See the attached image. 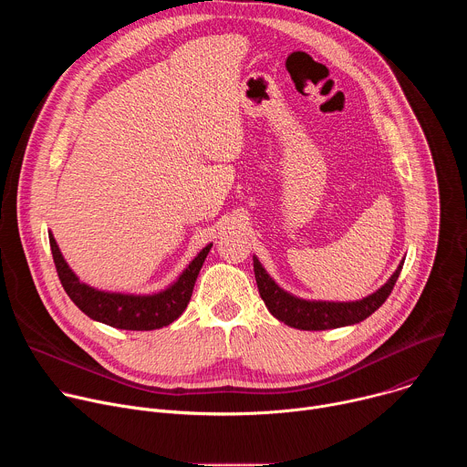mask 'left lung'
Listing matches in <instances>:
<instances>
[{"instance_id":"obj_1","label":"left lung","mask_w":467,"mask_h":467,"mask_svg":"<svg viewBox=\"0 0 467 467\" xmlns=\"http://www.w3.org/2000/svg\"><path fill=\"white\" fill-rule=\"evenodd\" d=\"M253 268L254 279L260 292L262 301L268 306L272 316L279 321L301 328V330H325V328H338L353 323H360L369 317L391 294L399 274L403 270V262L399 264L395 274L389 281L379 288L375 294L353 301V303H328V301H305L299 297L290 296L283 288L275 285V281L265 274L262 264L256 256H253Z\"/></svg>"}]
</instances>
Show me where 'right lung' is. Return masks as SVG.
I'll list each match as a JSON object with an SVG mask.
<instances>
[{"mask_svg": "<svg viewBox=\"0 0 467 467\" xmlns=\"http://www.w3.org/2000/svg\"><path fill=\"white\" fill-rule=\"evenodd\" d=\"M49 245L60 285L68 297L79 306V310L96 321L123 330H153L175 321L184 312L199 270H202L213 247V244H209L203 247V251H199L181 277L164 292L153 296H129L101 292L81 283L62 258L53 234H49Z\"/></svg>", "mask_w": 467, "mask_h": 467, "instance_id": "obj_1", "label": "right lung"}]
</instances>
